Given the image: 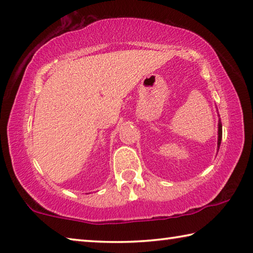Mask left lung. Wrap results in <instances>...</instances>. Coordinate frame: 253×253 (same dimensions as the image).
I'll use <instances>...</instances> for the list:
<instances>
[{"label": "left lung", "mask_w": 253, "mask_h": 253, "mask_svg": "<svg viewBox=\"0 0 253 253\" xmlns=\"http://www.w3.org/2000/svg\"><path fill=\"white\" fill-rule=\"evenodd\" d=\"M217 151H219L220 145H221V139H222V124L221 119H219V130H217Z\"/></svg>", "instance_id": "obj_1"}]
</instances>
